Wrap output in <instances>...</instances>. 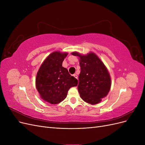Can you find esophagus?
Here are the masks:
<instances>
[{"mask_svg": "<svg viewBox=\"0 0 145 145\" xmlns=\"http://www.w3.org/2000/svg\"><path fill=\"white\" fill-rule=\"evenodd\" d=\"M73 76H74V77H75L76 78H77V79H78V76H77V74H74Z\"/></svg>", "mask_w": 145, "mask_h": 145, "instance_id": "obj_1", "label": "esophagus"}]
</instances>
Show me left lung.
<instances>
[{
  "mask_svg": "<svg viewBox=\"0 0 145 145\" xmlns=\"http://www.w3.org/2000/svg\"><path fill=\"white\" fill-rule=\"evenodd\" d=\"M71 54L79 57L81 71L78 91L80 97L91 105L99 103L111 89V78L108 69L94 52L84 55L74 51Z\"/></svg>",
  "mask_w": 145,
  "mask_h": 145,
  "instance_id": "left-lung-1",
  "label": "left lung"
}]
</instances>
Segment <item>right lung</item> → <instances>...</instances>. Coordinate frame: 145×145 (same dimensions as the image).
I'll return each instance as SVG.
<instances>
[{"instance_id": "obj_1", "label": "right lung", "mask_w": 145, "mask_h": 145, "mask_svg": "<svg viewBox=\"0 0 145 145\" xmlns=\"http://www.w3.org/2000/svg\"><path fill=\"white\" fill-rule=\"evenodd\" d=\"M68 52H52L43 61L36 78V87L40 97L51 104H58L67 97L70 88L76 86L78 80L62 67Z\"/></svg>"}]
</instances>
